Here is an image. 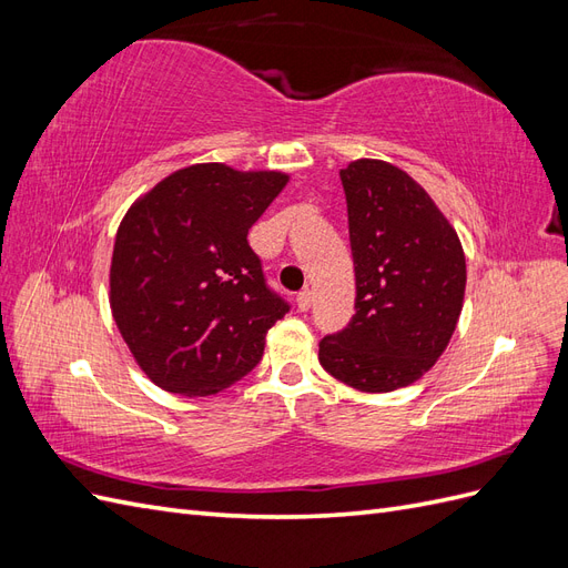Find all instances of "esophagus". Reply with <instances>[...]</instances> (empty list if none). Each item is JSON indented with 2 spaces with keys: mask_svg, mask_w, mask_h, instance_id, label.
I'll use <instances>...</instances> for the list:
<instances>
[{
  "mask_svg": "<svg viewBox=\"0 0 568 568\" xmlns=\"http://www.w3.org/2000/svg\"><path fill=\"white\" fill-rule=\"evenodd\" d=\"M311 303H313V294L311 291H301V294L296 296V305H298V311L301 313H305V311H311Z\"/></svg>",
  "mask_w": 568,
  "mask_h": 568,
  "instance_id": "34e87169",
  "label": "esophagus"
}]
</instances>
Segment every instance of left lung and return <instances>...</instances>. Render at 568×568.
I'll list each match as a JSON object with an SVG mask.
<instances>
[{
	"mask_svg": "<svg viewBox=\"0 0 568 568\" xmlns=\"http://www.w3.org/2000/svg\"><path fill=\"white\" fill-rule=\"evenodd\" d=\"M355 265V315L320 341V365L365 393L417 382L448 348L467 263L459 236L405 170L359 159L341 170Z\"/></svg>",
	"mask_w": 568,
	"mask_h": 568,
	"instance_id": "obj_1",
	"label": "left lung"
}]
</instances>
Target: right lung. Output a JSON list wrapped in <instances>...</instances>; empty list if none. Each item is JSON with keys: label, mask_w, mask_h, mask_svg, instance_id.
Wrapping results in <instances>:
<instances>
[{"label": "right lung", "mask_w": 568, "mask_h": 568, "mask_svg": "<svg viewBox=\"0 0 568 568\" xmlns=\"http://www.w3.org/2000/svg\"><path fill=\"white\" fill-rule=\"evenodd\" d=\"M288 182L222 163L178 170L120 222L111 311L136 365L163 390L213 395L246 376L288 303L267 286L248 230Z\"/></svg>", "instance_id": "1"}]
</instances>
